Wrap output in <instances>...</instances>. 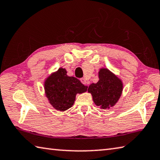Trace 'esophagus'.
<instances>
[{
	"label": "esophagus",
	"mask_w": 160,
	"mask_h": 160,
	"mask_svg": "<svg viewBox=\"0 0 160 160\" xmlns=\"http://www.w3.org/2000/svg\"><path fill=\"white\" fill-rule=\"evenodd\" d=\"M81 82H82L83 84H84L85 86H88V82L86 80V78H81Z\"/></svg>",
	"instance_id": "obj_1"
}]
</instances>
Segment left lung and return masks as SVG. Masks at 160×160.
<instances>
[{
    "label": "left lung",
    "mask_w": 160,
    "mask_h": 160,
    "mask_svg": "<svg viewBox=\"0 0 160 160\" xmlns=\"http://www.w3.org/2000/svg\"><path fill=\"white\" fill-rule=\"evenodd\" d=\"M99 80L88 86V92L93 100L100 109H110L118 102L123 91L121 78L108 68H101L98 72Z\"/></svg>",
    "instance_id": "1"
}]
</instances>
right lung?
<instances>
[{"label":"right lung","instance_id":"obj_1","mask_svg":"<svg viewBox=\"0 0 160 160\" xmlns=\"http://www.w3.org/2000/svg\"><path fill=\"white\" fill-rule=\"evenodd\" d=\"M64 68L60 67L44 81V91L48 100L56 110L64 112L74 105L77 94L87 91L78 78L69 77Z\"/></svg>","mask_w":160,"mask_h":160}]
</instances>
